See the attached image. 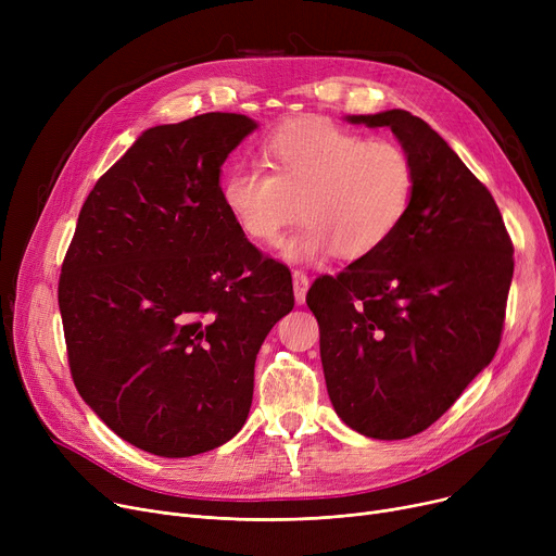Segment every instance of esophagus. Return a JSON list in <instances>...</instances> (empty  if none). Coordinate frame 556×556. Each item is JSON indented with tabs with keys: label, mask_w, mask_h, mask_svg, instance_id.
Returning <instances> with one entry per match:
<instances>
[{
	"label": "esophagus",
	"mask_w": 556,
	"mask_h": 556,
	"mask_svg": "<svg viewBox=\"0 0 556 556\" xmlns=\"http://www.w3.org/2000/svg\"><path fill=\"white\" fill-rule=\"evenodd\" d=\"M308 275L302 273V270H295L293 273V290H295V302L298 304H304L306 302V293H308Z\"/></svg>",
	"instance_id": "34e87169"
}]
</instances>
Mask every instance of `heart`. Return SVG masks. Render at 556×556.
<instances>
[{
  "label": "heart",
  "instance_id": "b5f03b06",
  "mask_svg": "<svg viewBox=\"0 0 556 556\" xmlns=\"http://www.w3.org/2000/svg\"><path fill=\"white\" fill-rule=\"evenodd\" d=\"M261 153L270 170L233 166L223 180V202L258 245H275L300 212L304 225L281 243L288 261H315L333 250L340 258L369 256L410 212L415 166L394 141L300 119L275 130Z\"/></svg>",
  "mask_w": 556,
  "mask_h": 556
}]
</instances>
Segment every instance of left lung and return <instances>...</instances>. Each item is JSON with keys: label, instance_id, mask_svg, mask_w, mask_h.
Masks as SVG:
<instances>
[{"label": "left lung", "instance_id": "left-lung-1", "mask_svg": "<svg viewBox=\"0 0 556 556\" xmlns=\"http://www.w3.org/2000/svg\"><path fill=\"white\" fill-rule=\"evenodd\" d=\"M346 122L394 132L415 166V198L381 250L315 279L306 304L338 417L374 440H405L498 352L514 245L489 189L419 116Z\"/></svg>", "mask_w": 556, "mask_h": 556}]
</instances>
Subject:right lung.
Instances as JSON below:
<instances>
[{
  "label": "right lung",
  "mask_w": 556,
  "mask_h": 556,
  "mask_svg": "<svg viewBox=\"0 0 556 556\" xmlns=\"http://www.w3.org/2000/svg\"><path fill=\"white\" fill-rule=\"evenodd\" d=\"M256 128L207 112L143 130L87 195L58 306L74 386L160 457L223 446L250 413L254 361L293 279L231 220L220 166Z\"/></svg>",
  "instance_id": "right-lung-1"
}]
</instances>
